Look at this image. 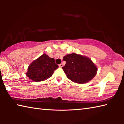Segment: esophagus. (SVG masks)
<instances>
[{"mask_svg": "<svg viewBox=\"0 0 124 124\" xmlns=\"http://www.w3.org/2000/svg\"><path fill=\"white\" fill-rule=\"evenodd\" d=\"M63 66V64L62 63H61V64H59V67H61H61H62Z\"/></svg>", "mask_w": 124, "mask_h": 124, "instance_id": "obj_1", "label": "esophagus"}]
</instances>
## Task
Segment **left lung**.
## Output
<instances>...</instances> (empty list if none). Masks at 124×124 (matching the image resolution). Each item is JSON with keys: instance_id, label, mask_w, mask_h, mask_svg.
<instances>
[{"instance_id": "1", "label": "left lung", "mask_w": 124, "mask_h": 124, "mask_svg": "<svg viewBox=\"0 0 124 124\" xmlns=\"http://www.w3.org/2000/svg\"><path fill=\"white\" fill-rule=\"evenodd\" d=\"M66 62L62 67L67 77L73 82L84 84L95 76L97 68L89 58L73 53L63 57Z\"/></svg>"}]
</instances>
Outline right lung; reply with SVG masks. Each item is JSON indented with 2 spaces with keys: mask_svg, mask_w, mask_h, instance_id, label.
Returning a JSON list of instances; mask_svg holds the SVG:
<instances>
[{
  "mask_svg": "<svg viewBox=\"0 0 124 124\" xmlns=\"http://www.w3.org/2000/svg\"><path fill=\"white\" fill-rule=\"evenodd\" d=\"M58 68L54 58L43 54L29 65L26 75L33 81H44L51 77Z\"/></svg>",
  "mask_w": 124,
  "mask_h": 124,
  "instance_id": "right-lung-1",
  "label": "right lung"
}]
</instances>
